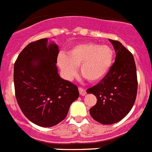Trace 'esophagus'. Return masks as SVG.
<instances>
[{
  "label": "esophagus",
  "mask_w": 152,
  "mask_h": 152,
  "mask_svg": "<svg viewBox=\"0 0 152 152\" xmlns=\"http://www.w3.org/2000/svg\"><path fill=\"white\" fill-rule=\"evenodd\" d=\"M79 93L81 94V96H85L86 94V90L85 88H79Z\"/></svg>",
  "instance_id": "obj_1"
}]
</instances>
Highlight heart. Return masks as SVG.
<instances>
[{"mask_svg":"<svg viewBox=\"0 0 152 152\" xmlns=\"http://www.w3.org/2000/svg\"><path fill=\"white\" fill-rule=\"evenodd\" d=\"M115 58L113 49L108 45L85 43L76 45L58 58V66L67 78L76 74L79 67L80 74L91 82L101 81L111 69Z\"/></svg>","mask_w":152,"mask_h":152,"instance_id":"obj_1","label":"heart"}]
</instances>
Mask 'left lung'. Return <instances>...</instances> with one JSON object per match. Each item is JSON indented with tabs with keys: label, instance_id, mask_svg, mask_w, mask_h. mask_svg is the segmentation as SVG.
Returning a JSON list of instances; mask_svg holds the SVG:
<instances>
[{
	"label": "left lung",
	"instance_id": "8db88e82",
	"mask_svg": "<svg viewBox=\"0 0 152 152\" xmlns=\"http://www.w3.org/2000/svg\"><path fill=\"white\" fill-rule=\"evenodd\" d=\"M109 41L116 52L115 63L102 81L87 90L97 98L90 115L103 124H115L124 118L134 105L138 91L133 55L121 42Z\"/></svg>",
	"mask_w": 152,
	"mask_h": 152
}]
</instances>
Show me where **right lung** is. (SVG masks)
Listing matches in <instances>:
<instances>
[{
	"mask_svg": "<svg viewBox=\"0 0 152 152\" xmlns=\"http://www.w3.org/2000/svg\"><path fill=\"white\" fill-rule=\"evenodd\" d=\"M44 38L30 43L14 67L15 96L26 118L38 126L52 127L67 116L79 97L77 87L59 76L58 46Z\"/></svg>",
	"mask_w": 152,
	"mask_h": 152,
	"instance_id": "right-lung-1",
	"label": "right lung"
}]
</instances>
